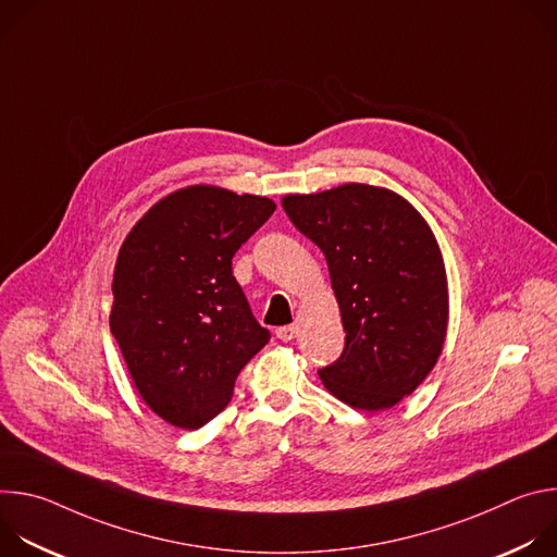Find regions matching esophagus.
I'll use <instances>...</instances> for the list:
<instances>
[{"label": "esophagus", "mask_w": 557, "mask_h": 557, "mask_svg": "<svg viewBox=\"0 0 557 557\" xmlns=\"http://www.w3.org/2000/svg\"><path fill=\"white\" fill-rule=\"evenodd\" d=\"M275 335H277V339H282V342H290V339H295V335H297V326H282V329L275 331Z\"/></svg>", "instance_id": "34e87169"}]
</instances>
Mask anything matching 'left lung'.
<instances>
[{"label": "left lung", "instance_id": "8db88e82", "mask_svg": "<svg viewBox=\"0 0 557 557\" xmlns=\"http://www.w3.org/2000/svg\"><path fill=\"white\" fill-rule=\"evenodd\" d=\"M282 207L326 256L346 331L342 357L320 370L324 387L366 412L404 401L447 335V275L430 224L404 196L363 183L288 194Z\"/></svg>", "mask_w": 557, "mask_h": 557}]
</instances>
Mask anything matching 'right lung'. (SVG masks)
<instances>
[{"label":"right lung","mask_w":557,"mask_h":557,"mask_svg":"<svg viewBox=\"0 0 557 557\" xmlns=\"http://www.w3.org/2000/svg\"><path fill=\"white\" fill-rule=\"evenodd\" d=\"M273 211L267 196L191 185L158 200L121 245L110 331L140 399L176 428L220 414L269 344L231 258Z\"/></svg>","instance_id":"add662e5"}]
</instances>
